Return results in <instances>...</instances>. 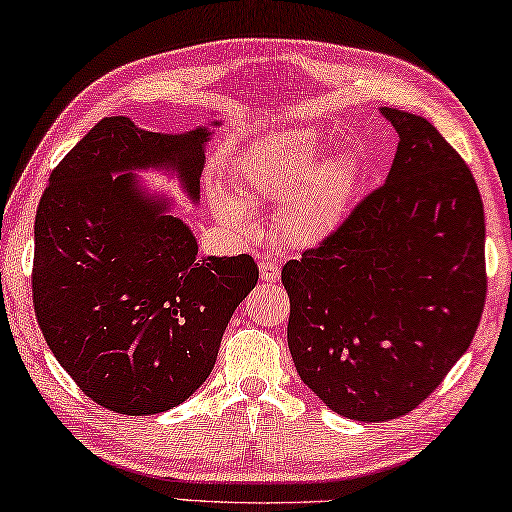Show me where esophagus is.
<instances>
[{"instance_id": "obj_1", "label": "esophagus", "mask_w": 512, "mask_h": 512, "mask_svg": "<svg viewBox=\"0 0 512 512\" xmlns=\"http://www.w3.org/2000/svg\"><path fill=\"white\" fill-rule=\"evenodd\" d=\"M259 273H262V280L264 282H277L280 280V273H282V268H280V264L275 262L273 257H264L262 259V264H259Z\"/></svg>"}]
</instances>
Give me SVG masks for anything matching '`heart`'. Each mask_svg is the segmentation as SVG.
<instances>
[{"label":"heart","instance_id":"b5f03b06","mask_svg":"<svg viewBox=\"0 0 512 512\" xmlns=\"http://www.w3.org/2000/svg\"><path fill=\"white\" fill-rule=\"evenodd\" d=\"M327 150L324 136L315 129H286L271 134L239 156L235 188L215 183L210 208L228 226L250 224V206L280 203L282 237L288 244L311 248L327 241L347 217L356 165L347 154Z\"/></svg>","mask_w":512,"mask_h":512}]
</instances>
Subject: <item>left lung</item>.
<instances>
[{
    "label": "left lung",
    "instance_id": "1",
    "mask_svg": "<svg viewBox=\"0 0 512 512\" xmlns=\"http://www.w3.org/2000/svg\"><path fill=\"white\" fill-rule=\"evenodd\" d=\"M398 134L385 183L282 268L302 383L351 421L412 412L468 351L486 302L475 179L425 118L380 107Z\"/></svg>",
    "mask_w": 512,
    "mask_h": 512
}]
</instances>
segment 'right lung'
<instances>
[{"label":"right lung","instance_id":"1","mask_svg":"<svg viewBox=\"0 0 512 512\" xmlns=\"http://www.w3.org/2000/svg\"><path fill=\"white\" fill-rule=\"evenodd\" d=\"M219 125L161 134L102 118L51 172L37 206V324L64 371L111 412L159 414L197 392L257 284L253 257H199L172 203L138 183L145 170L172 174L197 206Z\"/></svg>","mask_w":512,"mask_h":512}]
</instances>
